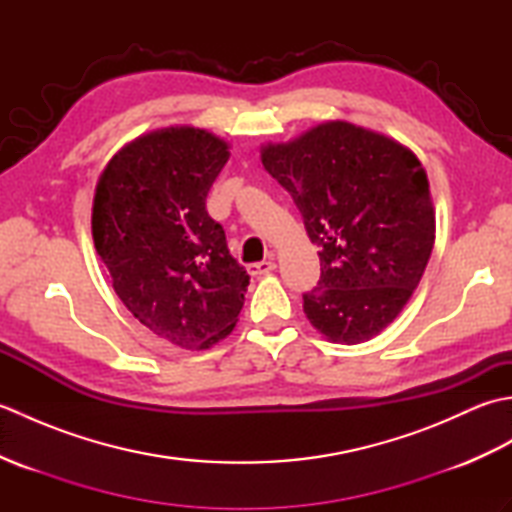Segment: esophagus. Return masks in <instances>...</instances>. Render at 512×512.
Here are the masks:
<instances>
[{"mask_svg":"<svg viewBox=\"0 0 512 512\" xmlns=\"http://www.w3.org/2000/svg\"><path fill=\"white\" fill-rule=\"evenodd\" d=\"M275 268H277V264L273 262V259H264V262H259V264H250L248 266V273L253 275V277H262V275L273 273Z\"/></svg>","mask_w":512,"mask_h":512,"instance_id":"1","label":"esophagus"}]
</instances>
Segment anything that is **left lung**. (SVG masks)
Instances as JSON below:
<instances>
[{"label": "left lung", "mask_w": 512, "mask_h": 512, "mask_svg": "<svg viewBox=\"0 0 512 512\" xmlns=\"http://www.w3.org/2000/svg\"><path fill=\"white\" fill-rule=\"evenodd\" d=\"M319 248V286L303 295L312 328L341 345L383 332L418 288L436 242L427 171L398 140L328 121L262 145Z\"/></svg>", "instance_id": "obj_1"}]
</instances>
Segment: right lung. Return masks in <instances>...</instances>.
Here are the masks:
<instances>
[{"mask_svg": "<svg viewBox=\"0 0 512 512\" xmlns=\"http://www.w3.org/2000/svg\"><path fill=\"white\" fill-rule=\"evenodd\" d=\"M231 145L191 125L123 145L96 182L92 237L125 308L182 350H209L237 325L246 270L206 195Z\"/></svg>", "mask_w": 512, "mask_h": 512, "instance_id": "1", "label": "right lung"}]
</instances>
